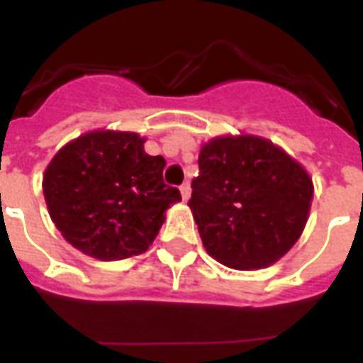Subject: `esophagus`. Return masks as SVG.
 Returning <instances> with one entry per match:
<instances>
[{
  "instance_id": "34e87169",
  "label": "esophagus",
  "mask_w": 363,
  "mask_h": 363,
  "mask_svg": "<svg viewBox=\"0 0 363 363\" xmlns=\"http://www.w3.org/2000/svg\"><path fill=\"white\" fill-rule=\"evenodd\" d=\"M181 194H182V199L188 201V198H190V184H188V182H182L181 184Z\"/></svg>"
}]
</instances>
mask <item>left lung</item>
<instances>
[{"label":"left lung","mask_w":363,"mask_h":363,"mask_svg":"<svg viewBox=\"0 0 363 363\" xmlns=\"http://www.w3.org/2000/svg\"><path fill=\"white\" fill-rule=\"evenodd\" d=\"M198 164L188 205L209 256L233 269H262L281 259L309 218V173L254 135L211 139Z\"/></svg>","instance_id":"1"}]
</instances>
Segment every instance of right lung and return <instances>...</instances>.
Instances as JSON below:
<instances>
[{"mask_svg":"<svg viewBox=\"0 0 363 363\" xmlns=\"http://www.w3.org/2000/svg\"><path fill=\"white\" fill-rule=\"evenodd\" d=\"M133 131H88L56 152L43 175L48 215L64 239L113 262L145 252L181 192L164 182L165 160Z\"/></svg>","mask_w":363,"mask_h":363,"instance_id":"add662e5","label":"right lung"}]
</instances>
